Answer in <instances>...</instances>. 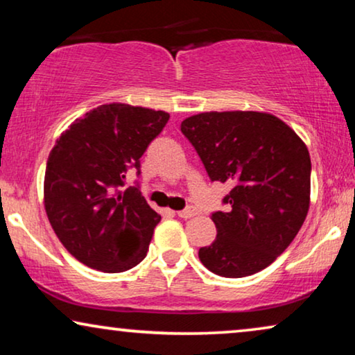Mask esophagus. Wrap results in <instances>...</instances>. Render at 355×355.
<instances>
[{"label":"esophagus","instance_id":"esophagus-1","mask_svg":"<svg viewBox=\"0 0 355 355\" xmlns=\"http://www.w3.org/2000/svg\"><path fill=\"white\" fill-rule=\"evenodd\" d=\"M197 215V210L196 208H186V210H181L178 211V216L179 218H184V220H187V218H192Z\"/></svg>","mask_w":355,"mask_h":355}]
</instances>
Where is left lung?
<instances>
[{
  "label": "left lung",
  "mask_w": 355,
  "mask_h": 355,
  "mask_svg": "<svg viewBox=\"0 0 355 355\" xmlns=\"http://www.w3.org/2000/svg\"><path fill=\"white\" fill-rule=\"evenodd\" d=\"M211 181L231 184L216 239L198 250L211 273L244 278L273 263L310 207V155L284 121L260 111H208L181 123Z\"/></svg>",
  "instance_id": "obj_1"
}]
</instances>
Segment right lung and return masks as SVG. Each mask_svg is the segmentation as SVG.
I'll return each instance as SVG.
<instances>
[{"instance_id":"right-lung-1","label":"right lung","mask_w":355,"mask_h":355,"mask_svg":"<svg viewBox=\"0 0 355 355\" xmlns=\"http://www.w3.org/2000/svg\"><path fill=\"white\" fill-rule=\"evenodd\" d=\"M166 111L128 103L100 105L76 119L46 162L43 203L72 257L103 273H121L147 255L162 216L137 189L121 191L129 166L140 168Z\"/></svg>"}]
</instances>
